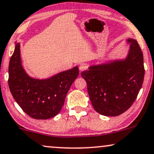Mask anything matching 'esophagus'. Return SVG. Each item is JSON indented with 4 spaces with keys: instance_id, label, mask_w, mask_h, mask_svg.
Listing matches in <instances>:
<instances>
[{
    "instance_id": "34e87169",
    "label": "esophagus",
    "mask_w": 154,
    "mask_h": 154,
    "mask_svg": "<svg viewBox=\"0 0 154 154\" xmlns=\"http://www.w3.org/2000/svg\"><path fill=\"white\" fill-rule=\"evenodd\" d=\"M87 69H88V65L86 64V63H82V64L79 65V71L80 72L87 70Z\"/></svg>"
}]
</instances>
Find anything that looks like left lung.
<instances>
[{"instance_id":"left-lung-1","label":"left lung","mask_w":154,"mask_h":154,"mask_svg":"<svg viewBox=\"0 0 154 154\" xmlns=\"http://www.w3.org/2000/svg\"><path fill=\"white\" fill-rule=\"evenodd\" d=\"M128 42L130 46L125 59L92 65L81 73L92 106L103 116H118L128 110L144 82L142 51L136 40L128 38Z\"/></svg>"}]
</instances>
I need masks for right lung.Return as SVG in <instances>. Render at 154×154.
<instances>
[{
  "instance_id": "add662e5",
  "label": "right lung",
  "mask_w": 154,
  "mask_h": 154,
  "mask_svg": "<svg viewBox=\"0 0 154 154\" xmlns=\"http://www.w3.org/2000/svg\"><path fill=\"white\" fill-rule=\"evenodd\" d=\"M8 85L14 99L29 116L46 120L58 114L71 85L79 75V68L61 72L48 79L32 78L26 73L20 58V44L10 58Z\"/></svg>"
}]
</instances>
